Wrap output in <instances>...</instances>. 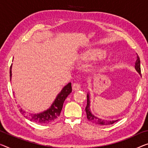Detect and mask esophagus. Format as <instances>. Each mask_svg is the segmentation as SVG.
<instances>
[{"label": "esophagus", "mask_w": 148, "mask_h": 148, "mask_svg": "<svg viewBox=\"0 0 148 148\" xmlns=\"http://www.w3.org/2000/svg\"><path fill=\"white\" fill-rule=\"evenodd\" d=\"M72 88L74 90H78L81 88V85L78 83H75L73 85Z\"/></svg>", "instance_id": "esophagus-1"}]
</instances>
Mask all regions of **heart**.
I'll list each match as a JSON object with an SVG mask.
<instances>
[{
  "label": "heart",
  "mask_w": 148,
  "mask_h": 148,
  "mask_svg": "<svg viewBox=\"0 0 148 148\" xmlns=\"http://www.w3.org/2000/svg\"><path fill=\"white\" fill-rule=\"evenodd\" d=\"M102 54H103V52L101 51H95L94 52H92V53H90V55L92 56V57H99V56H101Z\"/></svg>",
  "instance_id": "heart-1"
}]
</instances>
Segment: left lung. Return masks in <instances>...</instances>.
<instances>
[{
  "label": "left lung",
  "instance_id": "left-lung-1",
  "mask_svg": "<svg viewBox=\"0 0 148 148\" xmlns=\"http://www.w3.org/2000/svg\"><path fill=\"white\" fill-rule=\"evenodd\" d=\"M135 68L139 73H141V68H140V58L138 55L137 56V60L136 61V65ZM85 111L87 113V119L89 121L92 122V123H95L97 125H101V126H106V125L109 124H112L116 122L118 120H104L100 118H98L96 116H95L93 114L91 113L90 109V100H89V95H87V106L85 108Z\"/></svg>",
  "mask_w": 148,
  "mask_h": 148
}]
</instances>
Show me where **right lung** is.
<instances>
[{"label":"right lung","instance_id":"add662e5","mask_svg":"<svg viewBox=\"0 0 148 148\" xmlns=\"http://www.w3.org/2000/svg\"><path fill=\"white\" fill-rule=\"evenodd\" d=\"M11 77H12V65L10 67V79L11 81ZM72 91L71 83H68L65 85L61 91L59 93L57 96L55 101L53 102L50 108L47 109L44 112L39 114H28L26 113L22 108L20 109V112L24 115V116L28 119L30 121L34 122L36 123L47 124L55 121L56 119L60 116L61 111L62 110L63 104L65 100L66 99L68 95Z\"/></svg>","mask_w":148,"mask_h":148}]
</instances>
